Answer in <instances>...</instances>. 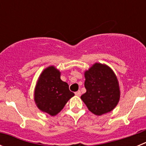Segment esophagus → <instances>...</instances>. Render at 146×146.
Wrapping results in <instances>:
<instances>
[{"label": "esophagus", "instance_id": "1", "mask_svg": "<svg viewBox=\"0 0 146 146\" xmlns=\"http://www.w3.org/2000/svg\"><path fill=\"white\" fill-rule=\"evenodd\" d=\"M74 94H75L76 96H80V95H81L80 91H77V92H75V93H74Z\"/></svg>", "mask_w": 146, "mask_h": 146}]
</instances>
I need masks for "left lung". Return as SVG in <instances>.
I'll list each match as a JSON object with an SVG mask.
<instances>
[{
	"label": "left lung",
	"instance_id": "obj_1",
	"mask_svg": "<svg viewBox=\"0 0 146 146\" xmlns=\"http://www.w3.org/2000/svg\"><path fill=\"white\" fill-rule=\"evenodd\" d=\"M86 92L81 99L91 112L102 115L113 110L120 98L118 82L114 72L106 65L95 64L85 72Z\"/></svg>",
	"mask_w": 146,
	"mask_h": 146
}]
</instances>
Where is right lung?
Here are the masks:
<instances>
[{
    "label": "right lung",
    "instance_id": "right-lung-1",
    "mask_svg": "<svg viewBox=\"0 0 146 146\" xmlns=\"http://www.w3.org/2000/svg\"><path fill=\"white\" fill-rule=\"evenodd\" d=\"M60 72L50 66L40 75L35 89L34 99L38 109L55 115L61 110L74 94L69 91V85L60 78Z\"/></svg>",
    "mask_w": 146,
    "mask_h": 146
}]
</instances>
